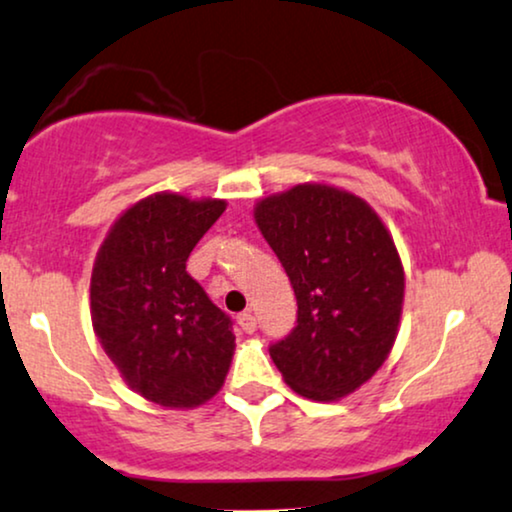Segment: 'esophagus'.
<instances>
[{"label": "esophagus", "mask_w": 512, "mask_h": 512, "mask_svg": "<svg viewBox=\"0 0 512 512\" xmlns=\"http://www.w3.org/2000/svg\"><path fill=\"white\" fill-rule=\"evenodd\" d=\"M238 326H241L245 333H255L257 321H255V316H252V312H241V314H238Z\"/></svg>", "instance_id": "obj_1"}]
</instances>
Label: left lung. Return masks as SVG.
<instances>
[{
    "label": "left lung",
    "mask_w": 512,
    "mask_h": 512,
    "mask_svg": "<svg viewBox=\"0 0 512 512\" xmlns=\"http://www.w3.org/2000/svg\"><path fill=\"white\" fill-rule=\"evenodd\" d=\"M255 222L297 300L295 328L269 347L271 359L302 397H345L397 338L404 269L390 234L364 200L323 184L264 198Z\"/></svg>",
    "instance_id": "left-lung-1"
}]
</instances>
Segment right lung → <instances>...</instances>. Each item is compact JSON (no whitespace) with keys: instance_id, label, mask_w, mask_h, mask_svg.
Returning a JSON list of instances; mask_svg holds the SVG:
<instances>
[{"instance_id":"right-lung-1","label":"right lung","mask_w":512,"mask_h":512,"mask_svg":"<svg viewBox=\"0 0 512 512\" xmlns=\"http://www.w3.org/2000/svg\"><path fill=\"white\" fill-rule=\"evenodd\" d=\"M224 208L158 193L129 208L96 255V338L129 387L160 406L191 409L215 397L234 357V321L186 271Z\"/></svg>"}]
</instances>
